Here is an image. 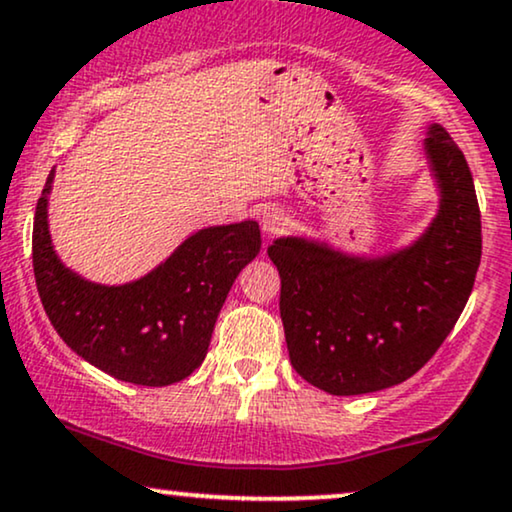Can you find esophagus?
I'll use <instances>...</instances> for the list:
<instances>
[{
  "label": "esophagus",
  "instance_id": "34e87169",
  "mask_svg": "<svg viewBox=\"0 0 512 512\" xmlns=\"http://www.w3.org/2000/svg\"><path fill=\"white\" fill-rule=\"evenodd\" d=\"M287 225H289V216L284 214L282 209L270 207L263 214V230H265V235H280V232L287 230Z\"/></svg>",
  "mask_w": 512,
  "mask_h": 512
}]
</instances>
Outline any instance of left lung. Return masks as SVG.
<instances>
[{"label":"left lung","instance_id":"8db88e82","mask_svg":"<svg viewBox=\"0 0 512 512\" xmlns=\"http://www.w3.org/2000/svg\"><path fill=\"white\" fill-rule=\"evenodd\" d=\"M426 155L440 214L407 249L345 256L282 237L268 247L282 280L289 360L329 395H364L407 381L454 329L482 256V221L468 162L447 129L430 124Z\"/></svg>","mask_w":512,"mask_h":512}]
</instances>
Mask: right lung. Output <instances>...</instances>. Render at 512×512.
<instances>
[{"mask_svg":"<svg viewBox=\"0 0 512 512\" xmlns=\"http://www.w3.org/2000/svg\"><path fill=\"white\" fill-rule=\"evenodd\" d=\"M53 171L37 202L32 265L53 329L79 357L136 386H171L190 376L209 350L225 296L261 251L256 221L204 228L190 235L141 280L105 287L86 282L51 247Z\"/></svg>","mask_w":512,"mask_h":512,"instance_id":"add662e5","label":"right lung"}]
</instances>
